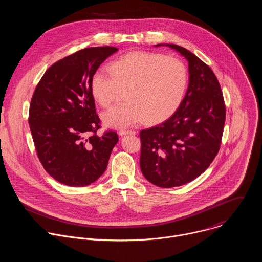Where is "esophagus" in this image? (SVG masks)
Instances as JSON below:
<instances>
[{"instance_id":"1","label":"esophagus","mask_w":262,"mask_h":262,"mask_svg":"<svg viewBox=\"0 0 262 262\" xmlns=\"http://www.w3.org/2000/svg\"><path fill=\"white\" fill-rule=\"evenodd\" d=\"M119 135L120 136H124V135H136L135 130L132 129H120L119 130Z\"/></svg>"}]
</instances>
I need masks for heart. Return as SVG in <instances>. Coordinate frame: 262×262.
<instances>
[{
  "mask_svg": "<svg viewBox=\"0 0 262 262\" xmlns=\"http://www.w3.org/2000/svg\"><path fill=\"white\" fill-rule=\"evenodd\" d=\"M188 87V69L177 58L154 52H132L108 65V73L96 70L90 91L101 106H108L122 91L124 102L101 114L112 128H125L142 120L155 124L170 118Z\"/></svg>",
  "mask_w": 262,
  "mask_h": 262,
  "instance_id": "obj_1",
  "label": "heart"
}]
</instances>
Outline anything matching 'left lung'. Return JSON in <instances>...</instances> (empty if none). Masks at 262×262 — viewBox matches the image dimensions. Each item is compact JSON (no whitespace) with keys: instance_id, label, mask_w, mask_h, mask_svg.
<instances>
[{"instance_id":"1","label":"left lung","mask_w":262,"mask_h":262,"mask_svg":"<svg viewBox=\"0 0 262 262\" xmlns=\"http://www.w3.org/2000/svg\"><path fill=\"white\" fill-rule=\"evenodd\" d=\"M166 46L188 60L189 87L169 119L140 132V167L148 181L169 189L194 180L214 160L222 142L226 105L208 65L182 47Z\"/></svg>"}]
</instances>
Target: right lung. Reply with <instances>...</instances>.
Segmentation results:
<instances>
[{"mask_svg":"<svg viewBox=\"0 0 262 262\" xmlns=\"http://www.w3.org/2000/svg\"><path fill=\"white\" fill-rule=\"evenodd\" d=\"M118 51L114 47L87 48L54 63L33 93L29 125L45 170L69 186H85L105 171L116 132L96 135V114L90 81L99 65Z\"/></svg>","mask_w":262,"mask_h":262,"instance_id":"right-lung-1","label":"right lung"}]
</instances>
